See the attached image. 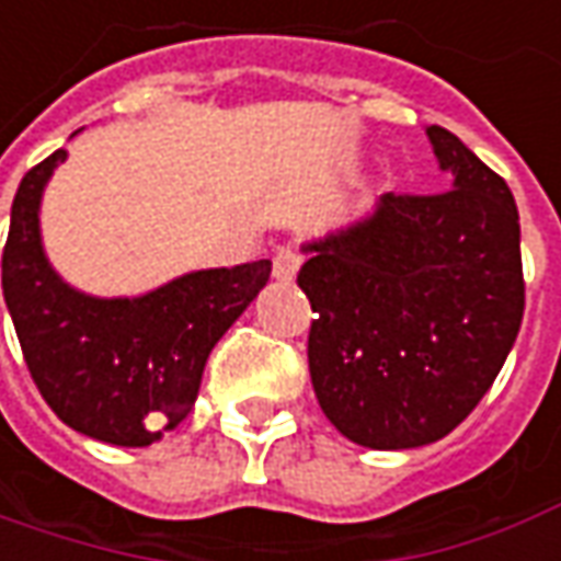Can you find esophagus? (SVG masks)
Segmentation results:
<instances>
[{
    "label": "esophagus",
    "mask_w": 561,
    "mask_h": 561,
    "mask_svg": "<svg viewBox=\"0 0 561 561\" xmlns=\"http://www.w3.org/2000/svg\"><path fill=\"white\" fill-rule=\"evenodd\" d=\"M299 265H302V256H299V250H293V247H280V250L274 253V265H272L274 280H280V284H289V280H296V274H299Z\"/></svg>",
    "instance_id": "34e87169"
}]
</instances>
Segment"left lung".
I'll use <instances>...</instances> for the list:
<instances>
[{
	"label": "left lung",
	"mask_w": 561,
	"mask_h": 561,
	"mask_svg": "<svg viewBox=\"0 0 561 561\" xmlns=\"http://www.w3.org/2000/svg\"><path fill=\"white\" fill-rule=\"evenodd\" d=\"M446 192L381 195L302 243L318 318L308 366L323 415L366 449H419L477 409L523 323L519 210L507 183L431 125Z\"/></svg>",
	"instance_id": "left-lung-1"
}]
</instances>
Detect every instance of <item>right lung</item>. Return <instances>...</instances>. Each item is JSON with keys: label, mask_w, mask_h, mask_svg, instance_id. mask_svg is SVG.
<instances>
[{"label": "right lung", "mask_w": 561, "mask_h": 561, "mask_svg": "<svg viewBox=\"0 0 561 561\" xmlns=\"http://www.w3.org/2000/svg\"><path fill=\"white\" fill-rule=\"evenodd\" d=\"M67 161L57 149L30 170L11 204L2 293L30 376L72 431L112 446H152L192 412L204 363L268 284L272 262L204 268L142 296L69 287L42 247V195Z\"/></svg>", "instance_id": "right-lung-1"}]
</instances>
